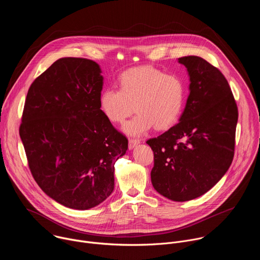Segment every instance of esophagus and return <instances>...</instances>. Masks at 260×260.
<instances>
[{
	"label": "esophagus",
	"instance_id": "esophagus-1",
	"mask_svg": "<svg viewBox=\"0 0 260 260\" xmlns=\"http://www.w3.org/2000/svg\"><path fill=\"white\" fill-rule=\"evenodd\" d=\"M138 144H140V140H138V139H129V141H128V148H129V149H133V148L136 147Z\"/></svg>",
	"mask_w": 260,
	"mask_h": 260
}]
</instances>
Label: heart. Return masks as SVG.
Masks as SVG:
<instances>
[{"label": "heart", "instance_id": "1", "mask_svg": "<svg viewBox=\"0 0 260 260\" xmlns=\"http://www.w3.org/2000/svg\"><path fill=\"white\" fill-rule=\"evenodd\" d=\"M187 87L178 74L151 66L132 68L119 77V89L109 87L100 95L103 114L113 123H122L135 111L137 115L123 126L132 136H140L155 126L166 129L180 117Z\"/></svg>", "mask_w": 260, "mask_h": 260}]
</instances>
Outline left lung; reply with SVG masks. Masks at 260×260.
Segmentation results:
<instances>
[{
  "label": "left lung",
  "instance_id": "obj_1",
  "mask_svg": "<svg viewBox=\"0 0 260 260\" xmlns=\"http://www.w3.org/2000/svg\"><path fill=\"white\" fill-rule=\"evenodd\" d=\"M190 85L179 119L157 138L147 140L154 155V189L175 202L197 199L223 177L235 155L238 107L230 84L206 59L183 56Z\"/></svg>",
  "mask_w": 260,
  "mask_h": 260
}]
</instances>
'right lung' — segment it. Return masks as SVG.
Masks as SVG:
<instances>
[{
    "label": "right lung",
    "mask_w": 260,
    "mask_h": 260,
    "mask_svg": "<svg viewBox=\"0 0 260 260\" xmlns=\"http://www.w3.org/2000/svg\"><path fill=\"white\" fill-rule=\"evenodd\" d=\"M99 64L81 57L54 61L28 88L19 126L29 171L60 205L87 210L114 189V165L128 141L100 108Z\"/></svg>",
    "instance_id": "right-lung-1"
}]
</instances>
